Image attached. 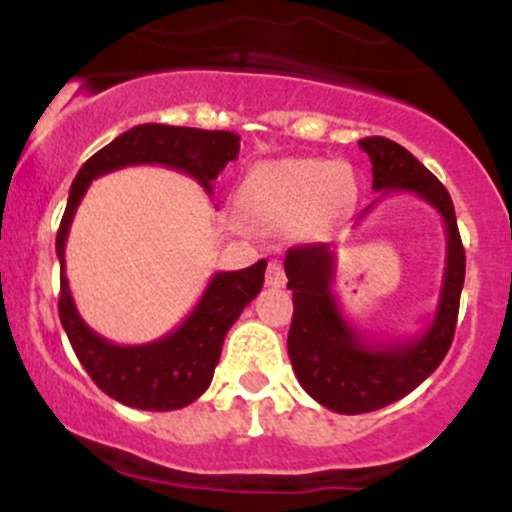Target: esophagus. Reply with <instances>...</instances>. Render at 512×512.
<instances>
[{
	"label": "esophagus",
	"mask_w": 512,
	"mask_h": 512,
	"mask_svg": "<svg viewBox=\"0 0 512 512\" xmlns=\"http://www.w3.org/2000/svg\"><path fill=\"white\" fill-rule=\"evenodd\" d=\"M286 284V274H284V264L279 260H272L267 267V286L272 289H281Z\"/></svg>",
	"instance_id": "1"
}]
</instances>
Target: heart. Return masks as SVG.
<instances>
[{
	"instance_id": "heart-1",
	"label": "heart",
	"mask_w": 512,
	"mask_h": 512,
	"mask_svg": "<svg viewBox=\"0 0 512 512\" xmlns=\"http://www.w3.org/2000/svg\"><path fill=\"white\" fill-rule=\"evenodd\" d=\"M238 199L245 219L262 228L327 223L354 204L356 180L342 163L284 158L252 168Z\"/></svg>"
}]
</instances>
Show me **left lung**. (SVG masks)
<instances>
[{
    "instance_id": "1",
    "label": "left lung",
    "mask_w": 512,
    "mask_h": 512,
    "mask_svg": "<svg viewBox=\"0 0 512 512\" xmlns=\"http://www.w3.org/2000/svg\"><path fill=\"white\" fill-rule=\"evenodd\" d=\"M373 163L378 202L395 192L426 199L438 211L448 236L443 289L433 322L419 337L368 342L346 320L332 291L334 252L330 245H298L286 252L284 269L293 291L289 358L298 383L322 407L337 414H366L416 390L440 366L455 337L464 284V248L448 190L404 146L385 137L358 142ZM375 204V202H373ZM373 204L358 219L373 209Z\"/></svg>"
}]
</instances>
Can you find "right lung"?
Returning a JSON list of instances; mask_svg holds the SVG:
<instances>
[{"instance_id":"add662e5","label":"right lung","mask_w":512,"mask_h":512,"mask_svg":"<svg viewBox=\"0 0 512 512\" xmlns=\"http://www.w3.org/2000/svg\"><path fill=\"white\" fill-rule=\"evenodd\" d=\"M240 137L233 132H209L195 127L137 125L103 146L81 166L69 190L60 231V320L81 366L108 397L134 409L173 411L192 404L207 390L221 358L226 332L243 308L264 284L267 260L255 262L238 272L211 276L207 291L180 327L151 344L122 346L108 342L81 320L69 281L64 276V245L76 207L84 199L91 180L125 166H166L195 178L211 195V182L219 178L228 161L238 156Z\"/></svg>"}]
</instances>
